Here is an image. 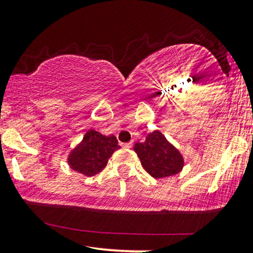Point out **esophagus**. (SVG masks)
<instances>
[{
    "instance_id": "34e87169",
    "label": "esophagus",
    "mask_w": 253,
    "mask_h": 253,
    "mask_svg": "<svg viewBox=\"0 0 253 253\" xmlns=\"http://www.w3.org/2000/svg\"><path fill=\"white\" fill-rule=\"evenodd\" d=\"M121 145L124 148H131L132 147V143L131 142H129V143H124V144H121Z\"/></svg>"
}]
</instances>
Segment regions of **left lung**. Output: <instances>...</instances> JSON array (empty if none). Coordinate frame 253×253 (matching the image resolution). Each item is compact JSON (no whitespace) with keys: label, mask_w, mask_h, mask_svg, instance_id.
<instances>
[{"label":"left lung","mask_w":253,"mask_h":253,"mask_svg":"<svg viewBox=\"0 0 253 253\" xmlns=\"http://www.w3.org/2000/svg\"><path fill=\"white\" fill-rule=\"evenodd\" d=\"M133 150L143 169L154 178L174 176L182 171L185 165L182 153L158 129L148 133L143 143H136Z\"/></svg>","instance_id":"obj_1"}]
</instances>
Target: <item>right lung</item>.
Returning a JSON list of instances; mask_svg holds the SVG:
<instances>
[{"instance_id":"add662e5","label":"right lung","mask_w":253,"mask_h":253,"mask_svg":"<svg viewBox=\"0 0 253 253\" xmlns=\"http://www.w3.org/2000/svg\"><path fill=\"white\" fill-rule=\"evenodd\" d=\"M119 148V142L114 134L105 136L95 129H89L67 155V164L75 171L90 177L104 170L110 157Z\"/></svg>"}]
</instances>
